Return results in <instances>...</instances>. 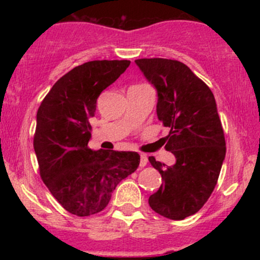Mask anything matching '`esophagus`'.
Instances as JSON below:
<instances>
[{
	"label": "esophagus",
	"instance_id": "34e87169",
	"mask_svg": "<svg viewBox=\"0 0 260 260\" xmlns=\"http://www.w3.org/2000/svg\"><path fill=\"white\" fill-rule=\"evenodd\" d=\"M147 164H148V157H147V155L142 154V155H140V162H139L140 168H144V166H147Z\"/></svg>",
	"mask_w": 260,
	"mask_h": 260
}]
</instances>
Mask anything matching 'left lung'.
Returning <instances> with one entry per match:
<instances>
[{
	"instance_id": "8db88e82",
	"label": "left lung",
	"mask_w": 260,
	"mask_h": 260,
	"mask_svg": "<svg viewBox=\"0 0 260 260\" xmlns=\"http://www.w3.org/2000/svg\"><path fill=\"white\" fill-rule=\"evenodd\" d=\"M134 62L156 89L157 118L170 128L162 144L176 159L168 166L149 157L162 177L159 189L149 197V205L161 216L183 220L207 203L225 160V137L215 98L180 61L140 58Z\"/></svg>"
}]
</instances>
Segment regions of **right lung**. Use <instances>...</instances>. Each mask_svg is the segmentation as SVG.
Here are the masks:
<instances>
[{
  "mask_svg": "<svg viewBox=\"0 0 260 260\" xmlns=\"http://www.w3.org/2000/svg\"><path fill=\"white\" fill-rule=\"evenodd\" d=\"M131 61H90L53 84L37 113L34 150L40 176L66 210L77 216L100 213L122 180L139 166L136 151L91 150L90 121L96 100Z\"/></svg>",
  "mask_w": 260,
  "mask_h": 260,
  "instance_id": "obj_1",
  "label": "right lung"
}]
</instances>
